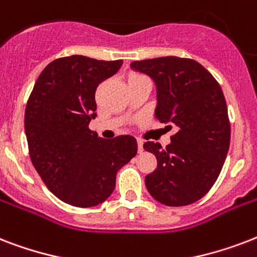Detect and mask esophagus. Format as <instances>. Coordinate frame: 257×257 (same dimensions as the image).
Wrapping results in <instances>:
<instances>
[{"label":"esophagus","instance_id":"1","mask_svg":"<svg viewBox=\"0 0 257 257\" xmlns=\"http://www.w3.org/2000/svg\"><path fill=\"white\" fill-rule=\"evenodd\" d=\"M143 145H144V141L143 140H137V147H139V152H143L144 148H143Z\"/></svg>","mask_w":257,"mask_h":257}]
</instances>
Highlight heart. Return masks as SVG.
I'll return each instance as SVG.
<instances>
[{"label":"heart","mask_w":257,"mask_h":257,"mask_svg":"<svg viewBox=\"0 0 257 257\" xmlns=\"http://www.w3.org/2000/svg\"><path fill=\"white\" fill-rule=\"evenodd\" d=\"M139 78H147L143 74H139V73H132L129 76V81H132V80H139Z\"/></svg>","instance_id":"b5f03b06"}]
</instances>
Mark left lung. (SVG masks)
I'll list each match as a JSON object with an SVG mask.
<instances>
[{
  "label": "left lung",
  "instance_id": "1",
  "mask_svg": "<svg viewBox=\"0 0 257 257\" xmlns=\"http://www.w3.org/2000/svg\"><path fill=\"white\" fill-rule=\"evenodd\" d=\"M131 68L148 74L156 85L155 117L176 133L164 149L147 141L157 159L145 177L153 199L169 207L200 200L219 177L231 141V125L223 90L203 65L175 56L143 60Z\"/></svg>",
  "mask_w": 257,
  "mask_h": 257
}]
</instances>
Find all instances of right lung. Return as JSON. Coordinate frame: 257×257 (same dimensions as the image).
<instances>
[{
	"instance_id": "right-lung-1",
	"label": "right lung",
	"mask_w": 257,
	"mask_h": 257,
	"mask_svg": "<svg viewBox=\"0 0 257 257\" xmlns=\"http://www.w3.org/2000/svg\"><path fill=\"white\" fill-rule=\"evenodd\" d=\"M121 65L122 60L57 58L38 76L26 104L30 160L48 189L74 207H94L108 199L117 171L137 153L133 136L104 140L89 129L97 116V86Z\"/></svg>"
}]
</instances>
